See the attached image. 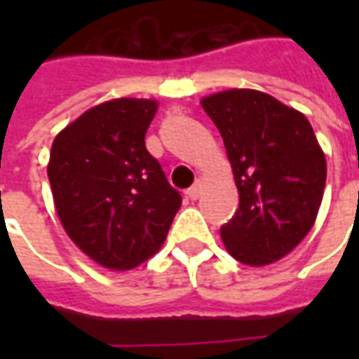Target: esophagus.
Segmentation results:
<instances>
[{
  "label": "esophagus",
  "mask_w": 359,
  "mask_h": 359,
  "mask_svg": "<svg viewBox=\"0 0 359 359\" xmlns=\"http://www.w3.org/2000/svg\"><path fill=\"white\" fill-rule=\"evenodd\" d=\"M200 194H202V188H200V184H194V187L188 188L187 190V196L190 198V200H198Z\"/></svg>",
  "instance_id": "esophagus-1"
}]
</instances>
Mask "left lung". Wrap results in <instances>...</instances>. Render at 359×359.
I'll return each mask as SVG.
<instances>
[{"label": "left lung", "mask_w": 359, "mask_h": 359, "mask_svg": "<svg viewBox=\"0 0 359 359\" xmlns=\"http://www.w3.org/2000/svg\"><path fill=\"white\" fill-rule=\"evenodd\" d=\"M200 103L221 133L241 200L221 241L241 264H275L306 238L323 200L316 133L304 113L259 90H223Z\"/></svg>", "instance_id": "1"}]
</instances>
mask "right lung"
Wrapping results in <instances>:
<instances>
[{
  "instance_id": "add662e5",
  "label": "right lung",
  "mask_w": 359,
  "mask_h": 359,
  "mask_svg": "<svg viewBox=\"0 0 359 359\" xmlns=\"http://www.w3.org/2000/svg\"><path fill=\"white\" fill-rule=\"evenodd\" d=\"M156 113V100H109L84 111L51 144L48 177L59 221L105 269H134L154 256L182 203L146 149Z\"/></svg>"
}]
</instances>
